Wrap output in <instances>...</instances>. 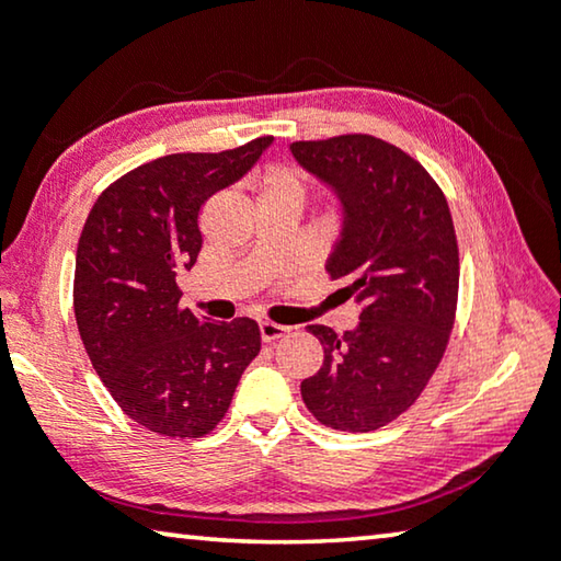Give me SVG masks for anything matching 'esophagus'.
<instances>
[{"label": "esophagus", "mask_w": 561, "mask_h": 561, "mask_svg": "<svg viewBox=\"0 0 561 561\" xmlns=\"http://www.w3.org/2000/svg\"><path fill=\"white\" fill-rule=\"evenodd\" d=\"M287 332H289V329L277 324V322H260V334H262V340H264L266 344L282 340V336L287 334Z\"/></svg>", "instance_id": "34e87169"}]
</instances>
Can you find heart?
Wrapping results in <instances>:
<instances>
[{"label":"heart","instance_id":"b5f03b06","mask_svg":"<svg viewBox=\"0 0 561 561\" xmlns=\"http://www.w3.org/2000/svg\"><path fill=\"white\" fill-rule=\"evenodd\" d=\"M254 184L260 186L262 197H305V180L299 169L287 162L264 164L254 176Z\"/></svg>","mask_w":561,"mask_h":561}]
</instances>
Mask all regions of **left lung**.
<instances>
[{
	"label": "left lung",
	"instance_id": "8db88e82",
	"mask_svg": "<svg viewBox=\"0 0 561 561\" xmlns=\"http://www.w3.org/2000/svg\"><path fill=\"white\" fill-rule=\"evenodd\" d=\"M297 162L329 182L344 229L327 262L359 327H307L324 364L301 381L309 412L332 430L375 432L412 407L447 352L459 297V247L442 186L389 141L340 135L295 141Z\"/></svg>",
	"mask_w": 561,
	"mask_h": 561
}]
</instances>
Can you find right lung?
<instances>
[{
    "label": "right lung",
    "mask_w": 561,
    "mask_h": 561,
    "mask_svg": "<svg viewBox=\"0 0 561 561\" xmlns=\"http://www.w3.org/2000/svg\"><path fill=\"white\" fill-rule=\"evenodd\" d=\"M270 145L152 159L106 186L79 234L75 317L89 362L122 412L162 437L215 430L262 350L254 319L221 324L180 307L176 277L197 262L202 204Z\"/></svg>",
    "instance_id": "add662e5"
}]
</instances>
